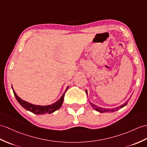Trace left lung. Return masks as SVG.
Masks as SVG:
<instances>
[{
	"label": "left lung",
	"instance_id": "1",
	"mask_svg": "<svg viewBox=\"0 0 147 147\" xmlns=\"http://www.w3.org/2000/svg\"><path fill=\"white\" fill-rule=\"evenodd\" d=\"M86 94L88 96V91L86 90ZM130 96V97H131ZM129 98L128 99V100L125 102V103H123V105H121L120 107H118L117 108H101V107H98L97 105H94V103H91V102L90 101H89L90 102V105L92 107H93V108L94 109V110H95L96 111L100 112V113H106V112H114V111H118V110H120V108H123L124 107H125L126 105H127L128 104V102L129 100Z\"/></svg>",
	"mask_w": 147,
	"mask_h": 147
}]
</instances>
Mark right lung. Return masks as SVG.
<instances>
[{
  "label": "right lung",
  "mask_w": 147,
  "mask_h": 147,
  "mask_svg": "<svg viewBox=\"0 0 147 147\" xmlns=\"http://www.w3.org/2000/svg\"><path fill=\"white\" fill-rule=\"evenodd\" d=\"M12 88L16 100H18L19 103L24 108H25L26 110L32 112L36 115H43L45 113L51 114L61 108L63 103L64 97V95H65V93L68 90V88H69V86H67L66 90L64 91L63 94H62V96H61V97L57 101H56L55 103L49 105H46V106L36 105L31 104L29 103V102H27L24 100H22V99L20 97H19L18 96V94H16L14 90L13 89L12 86Z\"/></svg>",
  "instance_id": "right-lung-1"
}]
</instances>
